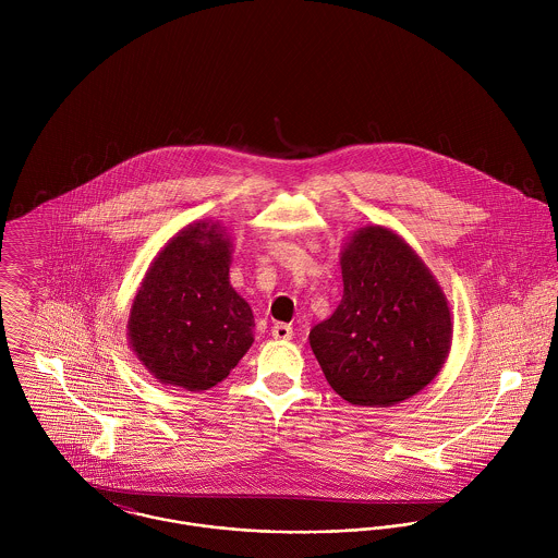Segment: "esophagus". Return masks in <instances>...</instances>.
<instances>
[{
    "instance_id": "esophagus-1",
    "label": "esophagus",
    "mask_w": 558,
    "mask_h": 558,
    "mask_svg": "<svg viewBox=\"0 0 558 558\" xmlns=\"http://www.w3.org/2000/svg\"><path fill=\"white\" fill-rule=\"evenodd\" d=\"M272 337L275 339H279V341H288V339H292V335H294V330H292V326L290 324H286V322H277V324H272Z\"/></svg>"
}]
</instances>
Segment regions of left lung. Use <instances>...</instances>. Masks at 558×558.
Returning a JSON list of instances; mask_svg holds the SVG:
<instances>
[{
	"label": "left lung",
	"mask_w": 558,
	"mask_h": 558,
	"mask_svg": "<svg viewBox=\"0 0 558 558\" xmlns=\"http://www.w3.org/2000/svg\"><path fill=\"white\" fill-rule=\"evenodd\" d=\"M343 296L310 332L337 396L389 408L423 391L442 369L453 339L449 301L416 251L385 226L345 240Z\"/></svg>",
	"instance_id": "8db88e82"
}]
</instances>
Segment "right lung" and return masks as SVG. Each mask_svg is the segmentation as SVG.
Listing matches in <instances>:
<instances>
[{
    "mask_svg": "<svg viewBox=\"0 0 558 558\" xmlns=\"http://www.w3.org/2000/svg\"><path fill=\"white\" fill-rule=\"evenodd\" d=\"M232 236L213 221L182 228L153 259L133 299L129 345L160 385L202 393L253 343V312L230 283Z\"/></svg>",
    "mask_w": 558,
    "mask_h": 558,
    "instance_id": "obj_1",
    "label": "right lung"
}]
</instances>
